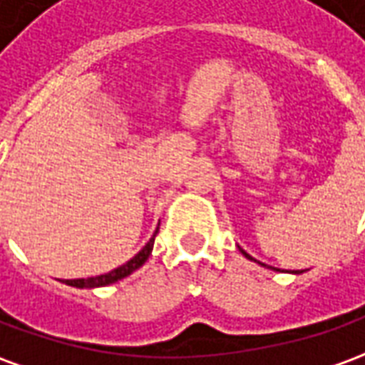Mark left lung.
<instances>
[{
  "mask_svg": "<svg viewBox=\"0 0 365 365\" xmlns=\"http://www.w3.org/2000/svg\"><path fill=\"white\" fill-rule=\"evenodd\" d=\"M242 254H245V256H246V258H248V260H254L252 256H250V254H246V252H245V250H242ZM254 262H256V260H254ZM262 266H264V264H262Z\"/></svg>",
  "mask_w": 365,
  "mask_h": 365,
  "instance_id": "left-lung-1",
  "label": "left lung"
}]
</instances>
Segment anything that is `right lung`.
<instances>
[{
    "label": "right lung",
    "mask_w": 365,
    "mask_h": 365,
    "mask_svg": "<svg viewBox=\"0 0 365 365\" xmlns=\"http://www.w3.org/2000/svg\"><path fill=\"white\" fill-rule=\"evenodd\" d=\"M156 232H158V229H156ZM156 232H154V237H156ZM154 237L148 240V245L144 246L143 250L136 254L135 258H130L127 264H123V266H119V268H115L113 272H109V274L96 275V277H86V279H83V277L82 279H66L64 283H66V285H72V287H80V289H83V287L91 289V287H103V285H109V283L119 282V279L130 275L135 269L140 268L144 262L148 260V256H150L152 252V246H154Z\"/></svg>",
    "instance_id": "add662e5"
}]
</instances>
